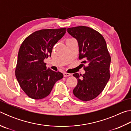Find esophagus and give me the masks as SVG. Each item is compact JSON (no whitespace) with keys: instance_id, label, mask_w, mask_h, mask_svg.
Here are the masks:
<instances>
[{"instance_id":"1","label":"esophagus","mask_w":131,"mask_h":131,"mask_svg":"<svg viewBox=\"0 0 131 131\" xmlns=\"http://www.w3.org/2000/svg\"><path fill=\"white\" fill-rule=\"evenodd\" d=\"M70 75L71 74L70 73H66V72L63 73V76L64 77H68V76H70Z\"/></svg>"}]
</instances>
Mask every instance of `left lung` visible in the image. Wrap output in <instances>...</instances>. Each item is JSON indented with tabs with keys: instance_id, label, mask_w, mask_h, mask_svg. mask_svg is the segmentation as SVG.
I'll use <instances>...</instances> for the list:
<instances>
[{
	"instance_id": "obj_1",
	"label": "left lung",
	"mask_w": 131,
	"mask_h": 131,
	"mask_svg": "<svg viewBox=\"0 0 131 131\" xmlns=\"http://www.w3.org/2000/svg\"><path fill=\"white\" fill-rule=\"evenodd\" d=\"M71 36L76 39L79 47V59H83L85 73L73 76L77 84L73 92L83 101L92 100L102 92L110 79L111 58L107 44L102 35L93 29L80 26L67 29Z\"/></svg>"
}]
</instances>
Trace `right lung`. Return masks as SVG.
<instances>
[{
    "mask_svg": "<svg viewBox=\"0 0 131 131\" xmlns=\"http://www.w3.org/2000/svg\"><path fill=\"white\" fill-rule=\"evenodd\" d=\"M66 33V28L36 31L24 40L18 54L15 76L30 98L47 96L56 82L63 78L59 72L46 67L44 60L51 57L52 48Z\"/></svg>",
    "mask_w": 131,
    "mask_h": 131,
    "instance_id": "obj_1",
    "label": "right lung"
}]
</instances>
